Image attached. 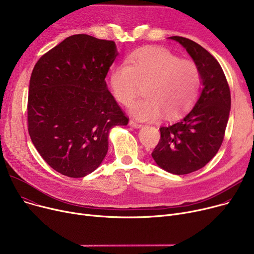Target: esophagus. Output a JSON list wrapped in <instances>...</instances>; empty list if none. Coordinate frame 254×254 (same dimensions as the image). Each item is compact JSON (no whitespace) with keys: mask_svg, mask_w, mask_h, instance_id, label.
<instances>
[{"mask_svg":"<svg viewBox=\"0 0 254 254\" xmlns=\"http://www.w3.org/2000/svg\"><path fill=\"white\" fill-rule=\"evenodd\" d=\"M128 126L131 127H134V128H140V127H142V125H141V124L135 122V120H131V119L129 120Z\"/></svg>","mask_w":254,"mask_h":254,"instance_id":"obj_1","label":"esophagus"}]
</instances>
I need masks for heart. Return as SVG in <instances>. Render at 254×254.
<instances>
[{
  "mask_svg": "<svg viewBox=\"0 0 254 254\" xmlns=\"http://www.w3.org/2000/svg\"><path fill=\"white\" fill-rule=\"evenodd\" d=\"M196 64L180 60L165 48L149 47L132 52L127 62L111 70L109 84L114 98L128 106L144 85V95L130 106V114L144 122L177 116L190 108L197 97Z\"/></svg>",
  "mask_w": 254,
  "mask_h": 254,
  "instance_id": "b5f03b06",
  "label": "heart"
}]
</instances>
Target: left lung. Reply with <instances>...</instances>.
I'll use <instances>...</instances> for the list:
<instances>
[{"instance_id": "1", "label": "left lung", "mask_w": 254, "mask_h": 254, "mask_svg": "<svg viewBox=\"0 0 254 254\" xmlns=\"http://www.w3.org/2000/svg\"><path fill=\"white\" fill-rule=\"evenodd\" d=\"M169 39L191 57L203 88L190 112L159 128L161 140L151 155L159 168L184 175L205 167L220 148L231 111V91L219 63L210 52L188 38Z\"/></svg>"}]
</instances>
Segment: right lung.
Masks as SVG:
<instances>
[{
  "label": "right lung",
  "instance_id": "obj_1",
  "mask_svg": "<svg viewBox=\"0 0 254 254\" xmlns=\"http://www.w3.org/2000/svg\"><path fill=\"white\" fill-rule=\"evenodd\" d=\"M118 56L116 44L73 35L40 58L30 80L29 134L57 172L81 178L102 164L109 131L127 117L105 78Z\"/></svg>",
  "mask_w": 254,
  "mask_h": 254
}]
</instances>
